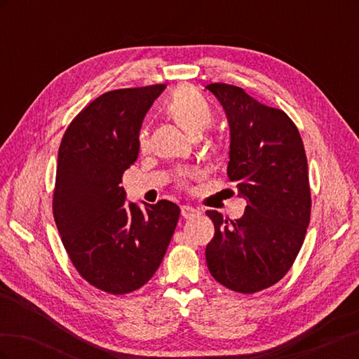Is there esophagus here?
<instances>
[{
	"label": "esophagus",
	"instance_id": "obj_1",
	"mask_svg": "<svg viewBox=\"0 0 359 359\" xmlns=\"http://www.w3.org/2000/svg\"><path fill=\"white\" fill-rule=\"evenodd\" d=\"M201 214L202 212L198 208H193V206H190V205H182L181 206V215L187 220L198 219V217H201Z\"/></svg>",
	"mask_w": 359,
	"mask_h": 359
}]
</instances>
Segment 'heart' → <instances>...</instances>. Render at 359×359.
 I'll use <instances>...</instances> for the list:
<instances>
[{
  "label": "heart",
  "mask_w": 359,
  "mask_h": 359,
  "mask_svg": "<svg viewBox=\"0 0 359 359\" xmlns=\"http://www.w3.org/2000/svg\"><path fill=\"white\" fill-rule=\"evenodd\" d=\"M165 109L173 118V121L180 124L191 136L202 135L214 123V111L211 104L191 86H180L173 91L165 103ZM137 142L140 149L148 148L149 133L147 127L140 128ZM193 177L194 170L191 169H181L177 173V178L181 184Z\"/></svg>",
  "instance_id": "heart-1"
}]
</instances>
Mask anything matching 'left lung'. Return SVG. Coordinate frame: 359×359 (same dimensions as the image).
I'll return each instance as SVG.
<instances>
[{"label": "left lung", "mask_w": 359, "mask_h": 359, "mask_svg": "<svg viewBox=\"0 0 359 359\" xmlns=\"http://www.w3.org/2000/svg\"><path fill=\"white\" fill-rule=\"evenodd\" d=\"M206 90L229 121L227 177L247 201L238 220L206 211L215 229L206 265L227 289L256 293L286 276L306 238L311 212L306 151L281 109L259 103L240 86L210 83Z\"/></svg>", "instance_id": "left-lung-1"}]
</instances>
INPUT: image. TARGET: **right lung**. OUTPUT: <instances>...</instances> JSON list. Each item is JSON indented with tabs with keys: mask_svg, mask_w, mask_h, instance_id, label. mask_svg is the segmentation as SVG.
<instances>
[{
	"mask_svg": "<svg viewBox=\"0 0 359 359\" xmlns=\"http://www.w3.org/2000/svg\"><path fill=\"white\" fill-rule=\"evenodd\" d=\"M163 83L104 93L74 116L62 136L53 219L64 248L88 283L112 295L142 287L175 232L170 201L126 205L123 173L139 154L137 135Z\"/></svg>",
	"mask_w": 359,
	"mask_h": 359,
	"instance_id": "1",
	"label": "right lung"
}]
</instances>
